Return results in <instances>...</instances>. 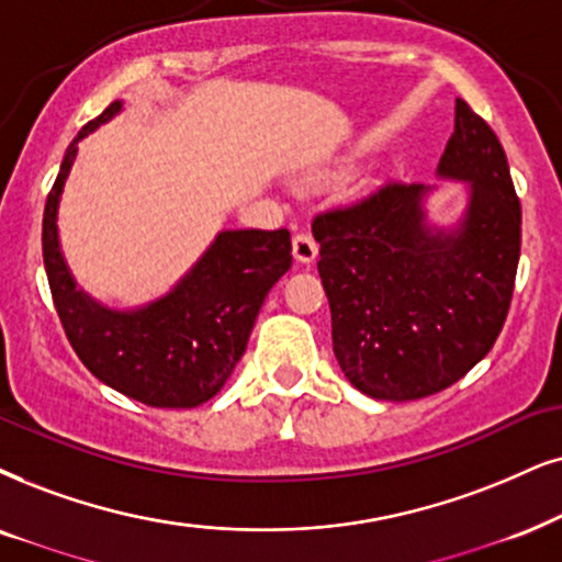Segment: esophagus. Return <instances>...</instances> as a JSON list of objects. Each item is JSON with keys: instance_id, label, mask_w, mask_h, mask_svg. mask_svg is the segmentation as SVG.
Instances as JSON below:
<instances>
[{"instance_id": "esophagus-1", "label": "esophagus", "mask_w": 562, "mask_h": 562, "mask_svg": "<svg viewBox=\"0 0 562 562\" xmlns=\"http://www.w3.org/2000/svg\"><path fill=\"white\" fill-rule=\"evenodd\" d=\"M316 254H318L316 238L311 236L308 231H297L293 236V257L297 261H303V265H311V261L316 259Z\"/></svg>"}]
</instances>
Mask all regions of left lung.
Segmentation results:
<instances>
[{"instance_id": "8db88e82", "label": "left lung", "mask_w": 562, "mask_h": 562, "mask_svg": "<svg viewBox=\"0 0 562 562\" xmlns=\"http://www.w3.org/2000/svg\"><path fill=\"white\" fill-rule=\"evenodd\" d=\"M440 176L472 181L457 233L430 231L420 183L386 181L311 223L339 368L373 400L409 402L464 379L506 324L521 202L498 134L457 98Z\"/></svg>"}]
</instances>
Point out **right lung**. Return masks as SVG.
Listing matches in <instances>:
<instances>
[{"label":"right lung","mask_w":562,"mask_h":562,"mask_svg":"<svg viewBox=\"0 0 562 562\" xmlns=\"http://www.w3.org/2000/svg\"><path fill=\"white\" fill-rule=\"evenodd\" d=\"M119 109L122 101H113L82 126L48 191L41 233L48 288L69 345L95 379L150 407H196L223 389L246 352L261 303L293 265V244L285 228L225 231L162 301L134 314L92 303L61 259L56 207L77 142Z\"/></svg>","instance_id":"obj_1"}]
</instances>
